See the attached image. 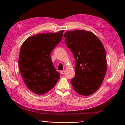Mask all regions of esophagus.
I'll return each instance as SVG.
<instances>
[{"label":"esophagus","instance_id":"obj_1","mask_svg":"<svg viewBox=\"0 0 125 125\" xmlns=\"http://www.w3.org/2000/svg\"><path fill=\"white\" fill-rule=\"evenodd\" d=\"M65 73H66L65 70H62L60 71V73H61V74H64Z\"/></svg>","mask_w":125,"mask_h":125}]
</instances>
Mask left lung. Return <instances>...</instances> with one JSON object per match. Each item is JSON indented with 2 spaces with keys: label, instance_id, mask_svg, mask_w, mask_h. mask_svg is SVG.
Here are the masks:
<instances>
[{
  "label": "left lung",
  "instance_id": "obj_1",
  "mask_svg": "<svg viewBox=\"0 0 125 125\" xmlns=\"http://www.w3.org/2000/svg\"><path fill=\"white\" fill-rule=\"evenodd\" d=\"M65 43L75 59V76L71 83L75 91L88 96L99 89L107 70L106 55L101 41L85 30L67 31Z\"/></svg>",
  "mask_w": 125,
  "mask_h": 125
}]
</instances>
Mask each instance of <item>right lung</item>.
<instances>
[{"label": "right lung", "instance_id": "right-lung-1", "mask_svg": "<svg viewBox=\"0 0 125 125\" xmlns=\"http://www.w3.org/2000/svg\"><path fill=\"white\" fill-rule=\"evenodd\" d=\"M63 31L37 34L28 37L22 45L19 68L24 83L32 92L39 95L47 93L59 79L51 53L62 40Z\"/></svg>", "mask_w": 125, "mask_h": 125}]
</instances>
